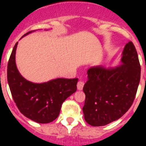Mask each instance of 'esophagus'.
I'll list each match as a JSON object with an SVG mask.
<instances>
[{
    "label": "esophagus",
    "instance_id": "esophagus-1",
    "mask_svg": "<svg viewBox=\"0 0 146 146\" xmlns=\"http://www.w3.org/2000/svg\"><path fill=\"white\" fill-rule=\"evenodd\" d=\"M83 86H84V82H82V81H79L77 82V89L78 90H82L83 89Z\"/></svg>",
    "mask_w": 146,
    "mask_h": 146
}]
</instances>
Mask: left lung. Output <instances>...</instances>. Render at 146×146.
<instances>
[{
  "label": "left lung",
  "instance_id": "1",
  "mask_svg": "<svg viewBox=\"0 0 146 146\" xmlns=\"http://www.w3.org/2000/svg\"><path fill=\"white\" fill-rule=\"evenodd\" d=\"M121 62L114 68L99 66L87 71L82 111L85 120L91 126L101 127L117 120L133 103L140 81L141 68L132 42L125 45Z\"/></svg>",
  "mask_w": 146,
  "mask_h": 146
}]
</instances>
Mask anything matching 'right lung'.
Masks as SVG:
<instances>
[{"instance_id":"1","label":"right lung","mask_w":146,"mask_h":146,"mask_svg":"<svg viewBox=\"0 0 146 146\" xmlns=\"http://www.w3.org/2000/svg\"><path fill=\"white\" fill-rule=\"evenodd\" d=\"M17 44L7 64V81L13 101L19 111L29 119L39 123L52 122L59 115L63 102L76 91L78 79L58 78L43 83L26 80L20 75L16 65Z\"/></svg>"}]
</instances>
